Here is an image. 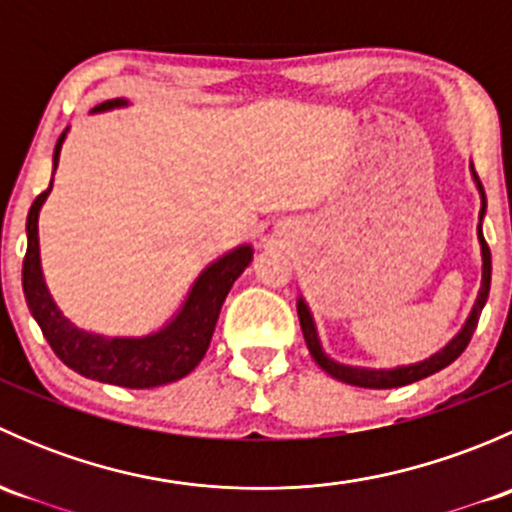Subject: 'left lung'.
Masks as SVG:
<instances>
[{"label":"left lung","mask_w":512,"mask_h":512,"mask_svg":"<svg viewBox=\"0 0 512 512\" xmlns=\"http://www.w3.org/2000/svg\"><path fill=\"white\" fill-rule=\"evenodd\" d=\"M471 173L473 180L478 185V193H480V215L478 220H483L485 215V193H483V185H480L476 170L471 165ZM478 242H480V255H483V277H480V289H478V297L476 304H473L471 314H468L466 324L461 327V332L451 339L443 349H438L436 354H431L428 359L416 361V364H406V366H394V369H366V366H349V364H339V361L329 359L324 354L322 342H319V334H317V324H314L312 312H309L307 302L304 297L297 299V314H299V324H302V334H304V342H307L309 354L312 359L327 371L329 376L334 379L344 381V384H352V386H361V389H396V386H406V384H414V381L426 379V376L436 374V371L446 369L448 364L458 359L463 352H466L468 342H471L473 332L478 327V317L485 307V299H488L490 292V250H488V242H485L483 230H480L478 223Z\"/></svg>","instance_id":"obj_1"}]
</instances>
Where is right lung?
Returning a JSON list of instances; mask_svg holds the SVG:
<instances>
[{
  "label": "right lung",
  "mask_w": 512,
  "mask_h": 512,
  "mask_svg": "<svg viewBox=\"0 0 512 512\" xmlns=\"http://www.w3.org/2000/svg\"><path fill=\"white\" fill-rule=\"evenodd\" d=\"M121 106H128L126 98H111V101L98 103L94 113ZM64 138L66 131L56 141L54 170L59 165ZM51 183L29 208L27 255H24L22 267V287L29 312L44 332L49 347L69 369L79 371L86 379L126 386V389H153V386L188 376L208 352L227 292L252 262V245L235 247L210 262L193 282L178 314L158 332L146 334V337H103V334L86 332L61 314L41 272L39 210L46 195L51 193Z\"/></svg>",
  "instance_id": "right-lung-1"
}]
</instances>
